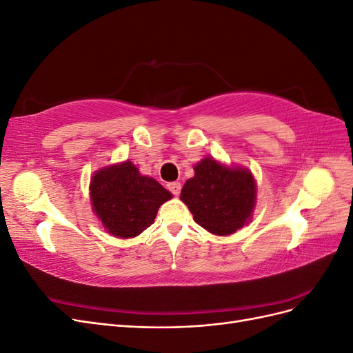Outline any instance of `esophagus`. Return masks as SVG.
Instances as JSON below:
<instances>
[{
	"instance_id": "34e87169",
	"label": "esophagus",
	"mask_w": 353,
	"mask_h": 353,
	"mask_svg": "<svg viewBox=\"0 0 353 353\" xmlns=\"http://www.w3.org/2000/svg\"><path fill=\"white\" fill-rule=\"evenodd\" d=\"M168 190L172 193L174 196H178L179 191H181V183H178V181H174V183H169L168 184Z\"/></svg>"
}]
</instances>
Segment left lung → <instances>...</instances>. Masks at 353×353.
Here are the masks:
<instances>
[{"mask_svg":"<svg viewBox=\"0 0 353 353\" xmlns=\"http://www.w3.org/2000/svg\"><path fill=\"white\" fill-rule=\"evenodd\" d=\"M196 175L181 190V200L200 227L216 236L241 228L254 206L256 185L248 169L225 168L213 159L194 166Z\"/></svg>","mask_w":353,"mask_h":353,"instance_id":"left-lung-1","label":"left lung"}]
</instances>
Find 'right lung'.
<instances>
[{"mask_svg": "<svg viewBox=\"0 0 353 353\" xmlns=\"http://www.w3.org/2000/svg\"><path fill=\"white\" fill-rule=\"evenodd\" d=\"M172 194L156 179L143 176L131 162L99 170L91 179V201L104 228L132 239L150 227L160 205Z\"/></svg>", "mask_w": 353, "mask_h": 353, "instance_id": "1", "label": "right lung"}]
</instances>
